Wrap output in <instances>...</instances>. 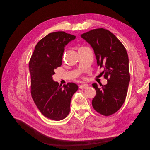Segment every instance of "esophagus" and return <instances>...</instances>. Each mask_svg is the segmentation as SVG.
Returning <instances> with one entry per match:
<instances>
[{
    "label": "esophagus",
    "mask_w": 150,
    "mask_h": 150,
    "mask_svg": "<svg viewBox=\"0 0 150 150\" xmlns=\"http://www.w3.org/2000/svg\"><path fill=\"white\" fill-rule=\"evenodd\" d=\"M89 87V85L87 84H83L82 85L79 86V88L80 89H86Z\"/></svg>",
    "instance_id": "obj_1"
}]
</instances>
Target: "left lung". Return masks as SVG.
I'll return each instance as SVG.
<instances>
[{
    "instance_id": "left-lung-1",
    "label": "left lung",
    "mask_w": 150,
    "mask_h": 150,
    "mask_svg": "<svg viewBox=\"0 0 150 150\" xmlns=\"http://www.w3.org/2000/svg\"><path fill=\"white\" fill-rule=\"evenodd\" d=\"M90 44L96 56L98 66L103 67L106 85L93 87L96 94L92 101L93 108L104 116H110L123 104L130 81L129 59L122 44L110 31L103 28L90 30L81 35Z\"/></svg>"
}]
</instances>
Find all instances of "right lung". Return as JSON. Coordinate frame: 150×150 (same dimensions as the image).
<instances>
[{"label": "right lung", "instance_id": "obj_1", "mask_svg": "<svg viewBox=\"0 0 150 150\" xmlns=\"http://www.w3.org/2000/svg\"><path fill=\"white\" fill-rule=\"evenodd\" d=\"M76 36L65 32H54L39 40L31 56L29 68L31 95L40 112L55 121L64 119L78 86L73 83L61 85L54 81V70L61 66L64 47Z\"/></svg>", "mask_w": 150, "mask_h": 150}]
</instances>
